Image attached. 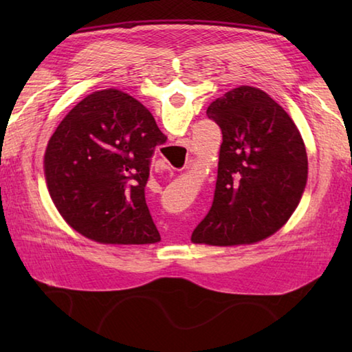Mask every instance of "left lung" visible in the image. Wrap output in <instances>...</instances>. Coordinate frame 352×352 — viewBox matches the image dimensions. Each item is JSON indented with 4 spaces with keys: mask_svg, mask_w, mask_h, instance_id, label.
Wrapping results in <instances>:
<instances>
[{
    "mask_svg": "<svg viewBox=\"0 0 352 352\" xmlns=\"http://www.w3.org/2000/svg\"><path fill=\"white\" fill-rule=\"evenodd\" d=\"M206 115L222 130L216 190L190 241L252 243L276 233L300 204L307 153L295 122L269 94L239 87L212 100Z\"/></svg>",
    "mask_w": 352,
    "mask_h": 352,
    "instance_id": "obj_1",
    "label": "left lung"
}]
</instances>
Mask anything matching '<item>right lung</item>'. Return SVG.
I'll use <instances>...</instances> for the list:
<instances>
[{"mask_svg":"<svg viewBox=\"0 0 352 352\" xmlns=\"http://www.w3.org/2000/svg\"><path fill=\"white\" fill-rule=\"evenodd\" d=\"M166 140L152 113L127 93L88 94L46 147V184L58 212L88 239L158 242L144 189L155 148Z\"/></svg>","mask_w":352,"mask_h":352,"instance_id":"add662e5","label":"right lung"}]
</instances>
